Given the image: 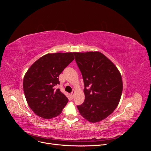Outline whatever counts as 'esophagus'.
<instances>
[{"mask_svg":"<svg viewBox=\"0 0 151 151\" xmlns=\"http://www.w3.org/2000/svg\"><path fill=\"white\" fill-rule=\"evenodd\" d=\"M75 93H76V91H75L74 89L72 91V93H70V96H71L72 98L74 97V94H75Z\"/></svg>","mask_w":151,"mask_h":151,"instance_id":"obj_1","label":"esophagus"}]
</instances>
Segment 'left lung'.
Wrapping results in <instances>:
<instances>
[{"label":"left lung","instance_id":"obj_1","mask_svg":"<svg viewBox=\"0 0 151 151\" xmlns=\"http://www.w3.org/2000/svg\"><path fill=\"white\" fill-rule=\"evenodd\" d=\"M74 55L84 83V102L77 108L86 120L99 122L111 115L120 101L123 90L121 74L101 52H75Z\"/></svg>","mask_w":151,"mask_h":151}]
</instances>
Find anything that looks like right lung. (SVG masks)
<instances>
[{
	"mask_svg": "<svg viewBox=\"0 0 151 151\" xmlns=\"http://www.w3.org/2000/svg\"><path fill=\"white\" fill-rule=\"evenodd\" d=\"M75 52L47 53L33 63L23 79L25 98L33 112L44 119H52L62 112L68 101L60 89L59 75L74 60Z\"/></svg>",
	"mask_w": 151,
	"mask_h": 151,
	"instance_id": "obj_1",
	"label": "right lung"
}]
</instances>
